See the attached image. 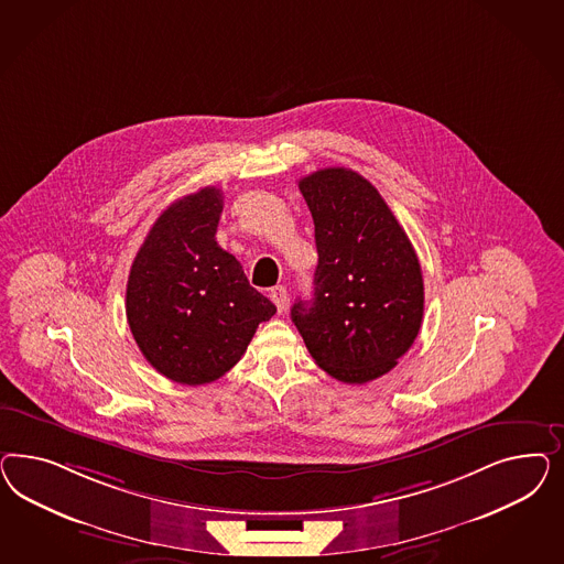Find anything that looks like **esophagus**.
Returning <instances> with one entry per match:
<instances>
[{"instance_id":"34e87169","label":"esophagus","mask_w":564,"mask_h":564,"mask_svg":"<svg viewBox=\"0 0 564 564\" xmlns=\"http://www.w3.org/2000/svg\"><path fill=\"white\" fill-rule=\"evenodd\" d=\"M271 300H273L276 310L283 312L288 307V290L283 285H276L271 290Z\"/></svg>"}]
</instances>
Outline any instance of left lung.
Segmentation results:
<instances>
[{
  "label": "left lung",
  "mask_w": 564,
  "mask_h": 564,
  "mask_svg": "<svg viewBox=\"0 0 564 564\" xmlns=\"http://www.w3.org/2000/svg\"><path fill=\"white\" fill-rule=\"evenodd\" d=\"M300 192L314 219L318 267L312 300H297L291 321L325 372L370 382L391 372L420 333V260L393 210L356 171H314Z\"/></svg>",
  "instance_id": "1"
}]
</instances>
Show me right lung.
<instances>
[{"label":"right lung","mask_w":564,"mask_h":564,"mask_svg":"<svg viewBox=\"0 0 564 564\" xmlns=\"http://www.w3.org/2000/svg\"><path fill=\"white\" fill-rule=\"evenodd\" d=\"M223 192L206 186L167 206L132 262L126 316L156 372L198 387L229 372L276 312L217 243Z\"/></svg>","instance_id":"right-lung-1"}]
</instances>
